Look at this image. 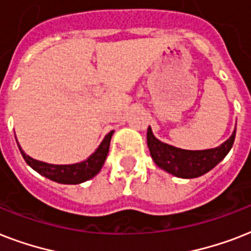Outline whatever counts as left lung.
Returning a JSON list of instances; mask_svg holds the SVG:
<instances>
[{
    "instance_id": "obj_1",
    "label": "left lung",
    "mask_w": 251,
    "mask_h": 251,
    "mask_svg": "<svg viewBox=\"0 0 251 251\" xmlns=\"http://www.w3.org/2000/svg\"><path fill=\"white\" fill-rule=\"evenodd\" d=\"M234 138L236 130L229 139H226L219 147L193 151L167 145L153 135L151 127L147 130V146L155 164L179 178H195L206 175L228 155L233 146Z\"/></svg>"
}]
</instances>
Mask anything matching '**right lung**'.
Wrapping results in <instances>:
<instances>
[{"label":"right lung","instance_id":"add662e5","mask_svg":"<svg viewBox=\"0 0 251 251\" xmlns=\"http://www.w3.org/2000/svg\"><path fill=\"white\" fill-rule=\"evenodd\" d=\"M113 133V130L109 131L105 135V138L102 139L100 146L95 150L94 153H91L86 160L80 161V163H75V164L60 165L48 164V163H44V161H39L36 159H32L28 155H25V152L22 150L19 143L18 142L17 143L25 163L32 168L33 171H36L39 175L44 176V177L52 179L54 182L66 183V185H76V183L88 181V179L95 177L99 172L101 171L104 161H105L106 156H108L110 139H112ZM15 139H17V137H15Z\"/></svg>","mask_w":251,"mask_h":251}]
</instances>
